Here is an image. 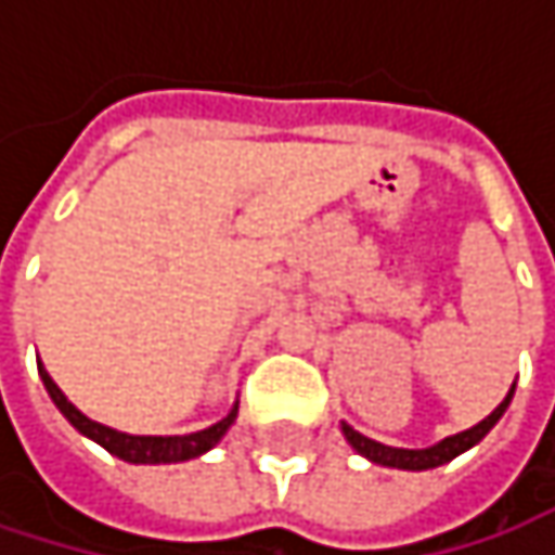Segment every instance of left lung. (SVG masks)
Listing matches in <instances>:
<instances>
[{"mask_svg":"<svg viewBox=\"0 0 555 555\" xmlns=\"http://www.w3.org/2000/svg\"><path fill=\"white\" fill-rule=\"evenodd\" d=\"M511 395H514V388L504 395V401H501L499 408L486 417V421H479L476 427H469V430H463V434H453V437H447V440H440V443H434V447H427V450H401V447H386V443H379V440H370V437H363L360 430H353L350 424H344V437L350 440V447L357 450V453H363L366 460H373V463H379V466H391V469H411V473H421V469H434V466H443V463H450V460H456L460 453H466L469 447H476L495 424H499V417L504 414V408L511 404Z\"/></svg>","mask_w":555,"mask_h":555,"instance_id":"left-lung-1","label":"left lung"}]
</instances>
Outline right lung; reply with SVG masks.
<instances>
[{
    "mask_svg": "<svg viewBox=\"0 0 555 555\" xmlns=\"http://www.w3.org/2000/svg\"><path fill=\"white\" fill-rule=\"evenodd\" d=\"M38 373H41V383L48 388V395L54 398V404L60 408V414L79 430L86 434L89 440H95L99 447H105L112 456L125 460V463H185V460H195L202 453H208L224 434L228 427L234 424L237 417V404L228 411V417H221L218 424L205 427V430H195V434H182V437H138V434H121V430H112L99 421H89L73 401H66V395L56 388V383L48 376V370L38 363Z\"/></svg>",
    "mask_w": 555,
    "mask_h": 555,
    "instance_id": "1",
    "label": "right lung"
}]
</instances>
